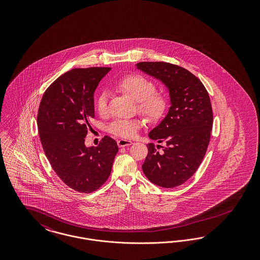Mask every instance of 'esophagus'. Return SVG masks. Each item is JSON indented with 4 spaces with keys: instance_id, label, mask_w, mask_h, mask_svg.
I'll return each instance as SVG.
<instances>
[{
    "instance_id": "esophagus-1",
    "label": "esophagus",
    "mask_w": 260,
    "mask_h": 260,
    "mask_svg": "<svg viewBox=\"0 0 260 260\" xmlns=\"http://www.w3.org/2000/svg\"><path fill=\"white\" fill-rule=\"evenodd\" d=\"M133 142L131 140H126V139H120L118 140V146L119 147H124V146H129L132 145Z\"/></svg>"
}]
</instances>
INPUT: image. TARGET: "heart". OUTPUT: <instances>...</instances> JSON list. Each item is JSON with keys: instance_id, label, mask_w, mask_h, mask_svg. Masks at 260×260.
Segmentation results:
<instances>
[{"instance_id": "1", "label": "heart", "mask_w": 260, "mask_h": 260, "mask_svg": "<svg viewBox=\"0 0 260 260\" xmlns=\"http://www.w3.org/2000/svg\"><path fill=\"white\" fill-rule=\"evenodd\" d=\"M117 87L126 95L137 101V110L149 121H157L161 118L168 107V99L156 92V86L147 78L141 75H127L122 78ZM99 115L107 113V95L101 92L95 102ZM140 121L138 120H116L110 125V133L123 138H132L136 136Z\"/></svg>"}]
</instances>
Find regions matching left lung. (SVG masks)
<instances>
[{"mask_svg": "<svg viewBox=\"0 0 260 260\" xmlns=\"http://www.w3.org/2000/svg\"><path fill=\"white\" fill-rule=\"evenodd\" d=\"M136 67L161 81L171 99L169 113L148 135L165 146L149 143L142 171L152 183L174 188L196 173L207 152L213 121L210 96L183 67L167 62H139Z\"/></svg>", "mask_w": 260, "mask_h": 260, "instance_id": "1", "label": "left lung"}]
</instances>
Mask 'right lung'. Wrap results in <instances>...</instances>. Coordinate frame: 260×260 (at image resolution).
I'll return each mask as SVG.
<instances>
[{
  "mask_svg": "<svg viewBox=\"0 0 260 260\" xmlns=\"http://www.w3.org/2000/svg\"><path fill=\"white\" fill-rule=\"evenodd\" d=\"M110 70L90 67L64 73L47 88L39 107V136L51 168L66 185L82 193L106 182L119 151L107 136L96 147L85 145L94 117V90Z\"/></svg>",
  "mask_w": 260,
  "mask_h": 260,
  "instance_id": "obj_1",
  "label": "right lung"
}]
</instances>
